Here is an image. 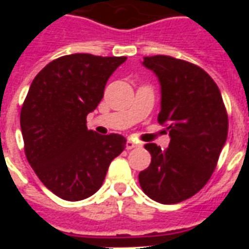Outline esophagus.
Wrapping results in <instances>:
<instances>
[{"mask_svg": "<svg viewBox=\"0 0 249 249\" xmlns=\"http://www.w3.org/2000/svg\"><path fill=\"white\" fill-rule=\"evenodd\" d=\"M140 142H137V141L132 140V139H128L126 141V149H133V148H137V146H140Z\"/></svg>", "mask_w": 249, "mask_h": 249, "instance_id": "1", "label": "esophagus"}]
</instances>
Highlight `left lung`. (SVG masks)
<instances>
[{
  "label": "left lung",
  "mask_w": 249,
  "mask_h": 249,
  "mask_svg": "<svg viewBox=\"0 0 249 249\" xmlns=\"http://www.w3.org/2000/svg\"><path fill=\"white\" fill-rule=\"evenodd\" d=\"M160 82L159 123L168 125L169 145L162 151L145 144L151 165L139 181L152 200L176 204L192 197L207 184L228 136V116L219 88L207 71L169 56L141 62Z\"/></svg>",
  "instance_id": "8db88e82"
}]
</instances>
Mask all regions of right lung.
<instances>
[{
    "mask_svg": "<svg viewBox=\"0 0 249 249\" xmlns=\"http://www.w3.org/2000/svg\"><path fill=\"white\" fill-rule=\"evenodd\" d=\"M125 61L85 53L60 57L30 85L19 116L25 155L58 197L78 201L94 195L110 161L125 149L124 136L87 128V116L97 108L109 77Z\"/></svg>",
    "mask_w": 249,
    "mask_h": 249,
    "instance_id": "add662e5",
    "label": "right lung"
}]
</instances>
